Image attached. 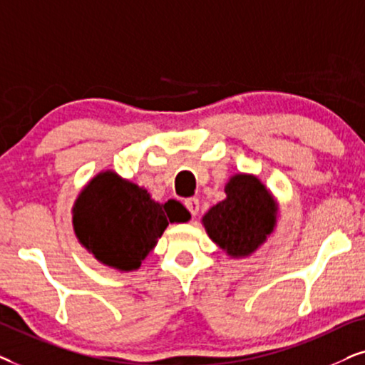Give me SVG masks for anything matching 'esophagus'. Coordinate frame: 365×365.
Returning <instances> with one entry per match:
<instances>
[{"label": "esophagus", "instance_id": "obj_1", "mask_svg": "<svg viewBox=\"0 0 365 365\" xmlns=\"http://www.w3.org/2000/svg\"><path fill=\"white\" fill-rule=\"evenodd\" d=\"M185 207L188 208V212L192 213V217H195L198 210H200V202H198V198H187L185 200Z\"/></svg>", "mask_w": 365, "mask_h": 365}]
</instances>
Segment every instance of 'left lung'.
I'll return each mask as SVG.
<instances>
[{
  "instance_id": "8db88e82",
  "label": "left lung",
  "mask_w": 365,
  "mask_h": 365,
  "mask_svg": "<svg viewBox=\"0 0 365 365\" xmlns=\"http://www.w3.org/2000/svg\"><path fill=\"white\" fill-rule=\"evenodd\" d=\"M225 200L202 218L207 235L230 259L250 257L274 232L279 203L255 175L235 173L225 185Z\"/></svg>"
}]
</instances>
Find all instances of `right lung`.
<instances>
[{
	"label": "right lung",
	"instance_id": "obj_1",
	"mask_svg": "<svg viewBox=\"0 0 365 365\" xmlns=\"http://www.w3.org/2000/svg\"><path fill=\"white\" fill-rule=\"evenodd\" d=\"M78 242L100 264L120 272L140 269L168 223L190 220L182 203L152 200L143 187L113 170L95 175L71 208Z\"/></svg>",
	"mask_w": 365,
	"mask_h": 365
}]
</instances>
